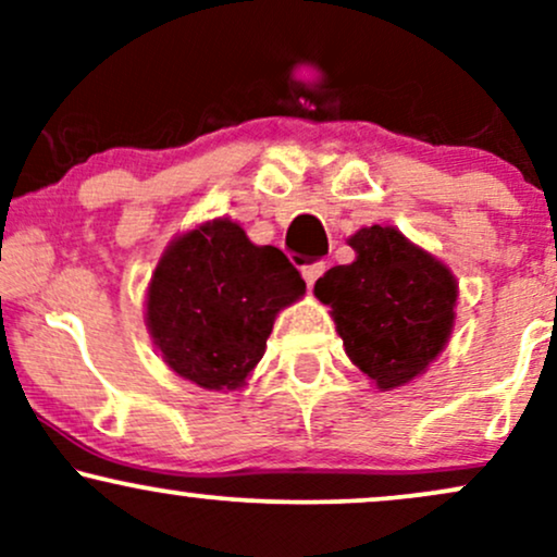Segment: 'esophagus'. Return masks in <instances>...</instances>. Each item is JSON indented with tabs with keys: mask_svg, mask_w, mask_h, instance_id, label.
Segmentation results:
<instances>
[{
	"mask_svg": "<svg viewBox=\"0 0 557 557\" xmlns=\"http://www.w3.org/2000/svg\"><path fill=\"white\" fill-rule=\"evenodd\" d=\"M300 274H304L306 285H309V287H314L317 280L322 277V274H324V261H317V264H309V267H304V270H300Z\"/></svg>",
	"mask_w": 557,
	"mask_h": 557,
	"instance_id": "1",
	"label": "esophagus"
}]
</instances>
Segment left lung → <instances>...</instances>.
<instances>
[{"instance_id": "8db88e82", "label": "left lung", "mask_w": 557, "mask_h": 557, "mask_svg": "<svg viewBox=\"0 0 557 557\" xmlns=\"http://www.w3.org/2000/svg\"><path fill=\"white\" fill-rule=\"evenodd\" d=\"M350 264L317 280L348 359L376 389H398L430 369L456 327L458 280L398 227H361Z\"/></svg>"}]
</instances>
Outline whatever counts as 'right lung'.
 Instances as JSON below:
<instances>
[{
    "mask_svg": "<svg viewBox=\"0 0 557 557\" xmlns=\"http://www.w3.org/2000/svg\"><path fill=\"white\" fill-rule=\"evenodd\" d=\"M304 293L280 248L214 216L168 243L146 287V327L177 376L216 393L243 389L274 319Z\"/></svg>",
    "mask_w": 557,
    "mask_h": 557,
    "instance_id": "add662e5",
    "label": "right lung"
}]
</instances>
